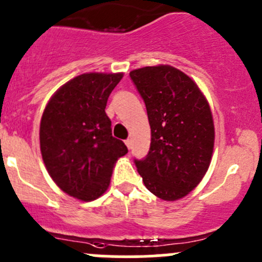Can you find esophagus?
Wrapping results in <instances>:
<instances>
[{
  "mask_svg": "<svg viewBox=\"0 0 262 262\" xmlns=\"http://www.w3.org/2000/svg\"><path fill=\"white\" fill-rule=\"evenodd\" d=\"M125 143H126V146H127V147H128V150H130V148H131V145H132V141H131V140H130V139H127V140H126V141H125Z\"/></svg>",
  "mask_w": 262,
  "mask_h": 262,
  "instance_id": "esophagus-1",
  "label": "esophagus"
}]
</instances>
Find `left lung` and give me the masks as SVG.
Here are the masks:
<instances>
[{"label":"left lung","mask_w":262,"mask_h":262,"mask_svg":"<svg viewBox=\"0 0 262 262\" xmlns=\"http://www.w3.org/2000/svg\"><path fill=\"white\" fill-rule=\"evenodd\" d=\"M130 77L151 127L150 151L134 160L137 171L157 198H184L210 166L215 131L209 103L198 85L175 67H143L131 71Z\"/></svg>","instance_id":"obj_1"}]
</instances>
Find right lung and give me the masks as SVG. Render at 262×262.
I'll list each match as a JSON object with an SVG mask.
<instances>
[{"instance_id":"obj_1","label":"right lung","mask_w":262,"mask_h":262,"mask_svg":"<svg viewBox=\"0 0 262 262\" xmlns=\"http://www.w3.org/2000/svg\"><path fill=\"white\" fill-rule=\"evenodd\" d=\"M122 74H83L61 87L41 119V154L61 190L82 201L100 198L117 159L127 154L112 136L105 108Z\"/></svg>"}]
</instances>
